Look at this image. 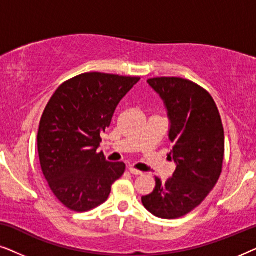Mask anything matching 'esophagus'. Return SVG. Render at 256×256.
Instances as JSON below:
<instances>
[{"label":"esophagus","instance_id":"obj_1","mask_svg":"<svg viewBox=\"0 0 256 256\" xmlns=\"http://www.w3.org/2000/svg\"><path fill=\"white\" fill-rule=\"evenodd\" d=\"M129 171H130V174H134V176H141V174H143L142 171H140V170H138V169H135L134 166H130V168H129Z\"/></svg>","mask_w":256,"mask_h":256}]
</instances>
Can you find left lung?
I'll use <instances>...</instances> for the list:
<instances>
[{
  "mask_svg": "<svg viewBox=\"0 0 256 256\" xmlns=\"http://www.w3.org/2000/svg\"><path fill=\"white\" fill-rule=\"evenodd\" d=\"M163 100L169 118L172 177L156 178V186L143 196L144 208L162 219L180 218L194 210L214 188L222 169L225 135L218 107L204 88L182 78L148 79Z\"/></svg>",
  "mask_w": 256,
  "mask_h": 256,
  "instance_id": "1",
  "label": "left lung"
}]
</instances>
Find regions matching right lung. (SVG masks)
<instances>
[{"label":"right lung","mask_w":256,"mask_h":256,"mask_svg":"<svg viewBox=\"0 0 256 256\" xmlns=\"http://www.w3.org/2000/svg\"><path fill=\"white\" fill-rule=\"evenodd\" d=\"M138 76L90 72L60 85L45 107L38 129L40 166L54 194L76 212L107 200L126 170L96 150L122 98Z\"/></svg>","instance_id":"obj_1"}]
</instances>
